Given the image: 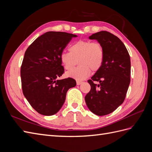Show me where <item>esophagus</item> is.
<instances>
[{"label": "esophagus", "instance_id": "34e87169", "mask_svg": "<svg viewBox=\"0 0 152 152\" xmlns=\"http://www.w3.org/2000/svg\"><path fill=\"white\" fill-rule=\"evenodd\" d=\"M82 83V82L79 81V80H77V85H80Z\"/></svg>", "mask_w": 152, "mask_h": 152}]
</instances>
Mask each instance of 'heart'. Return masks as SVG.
Masks as SVG:
<instances>
[{
  "label": "heart",
  "instance_id": "heart-1",
  "mask_svg": "<svg viewBox=\"0 0 152 152\" xmlns=\"http://www.w3.org/2000/svg\"><path fill=\"white\" fill-rule=\"evenodd\" d=\"M69 52H62L59 56L61 63L67 71L74 67L76 61L80 66L70 72L66 76L77 80H83L91 75V70L98 71L102 66L104 59L103 48L98 42L89 40H80L72 44Z\"/></svg>",
  "mask_w": 152,
  "mask_h": 152
}]
</instances>
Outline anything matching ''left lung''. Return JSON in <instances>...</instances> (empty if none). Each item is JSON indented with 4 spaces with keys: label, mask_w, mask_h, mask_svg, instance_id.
<instances>
[{
    "label": "left lung",
    "mask_w": 152,
    "mask_h": 152,
    "mask_svg": "<svg viewBox=\"0 0 152 152\" xmlns=\"http://www.w3.org/2000/svg\"><path fill=\"white\" fill-rule=\"evenodd\" d=\"M89 39L102 45L104 59L101 68L87 81L91 89L85 101L91 112L103 116L115 111L125 99L131 80V59L125 45L110 32L101 31Z\"/></svg>",
    "instance_id": "obj_1"
}]
</instances>
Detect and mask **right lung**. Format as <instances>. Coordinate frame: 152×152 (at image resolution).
Instances as JSON below:
<instances>
[{"label":"right lung","instance_id":"1","mask_svg":"<svg viewBox=\"0 0 152 152\" xmlns=\"http://www.w3.org/2000/svg\"><path fill=\"white\" fill-rule=\"evenodd\" d=\"M77 37L66 32L48 31L35 39L26 50L20 72L23 93L41 115L56 114L65 103L68 90L76 86L72 78H58L64 72L60 54Z\"/></svg>","mask_w":152,"mask_h":152}]
</instances>
